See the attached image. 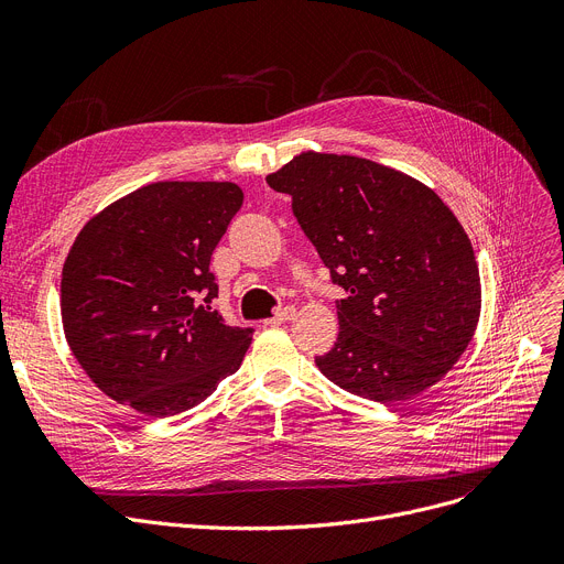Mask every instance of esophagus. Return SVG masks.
<instances>
[{"label": "esophagus", "mask_w": 564, "mask_h": 564, "mask_svg": "<svg viewBox=\"0 0 564 564\" xmlns=\"http://www.w3.org/2000/svg\"><path fill=\"white\" fill-rule=\"evenodd\" d=\"M294 315H297V308L294 306H283V308H279L270 319H264V324H283V322H290Z\"/></svg>", "instance_id": "34e87169"}]
</instances>
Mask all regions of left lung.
Listing matches in <instances>:
<instances>
[{
	"label": "left lung",
	"mask_w": 564,
	"mask_h": 564,
	"mask_svg": "<svg viewBox=\"0 0 564 564\" xmlns=\"http://www.w3.org/2000/svg\"><path fill=\"white\" fill-rule=\"evenodd\" d=\"M292 196L332 281L340 332L317 357L336 387L381 404L423 393L468 347L480 272L468 235L430 187L372 160L302 153L267 175Z\"/></svg>",
	"instance_id": "1"
}]
</instances>
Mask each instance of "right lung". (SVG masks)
Listing matches in <instances>:
<instances>
[{"label":"right lung","mask_w":564,"mask_h":564,"mask_svg":"<svg viewBox=\"0 0 564 564\" xmlns=\"http://www.w3.org/2000/svg\"><path fill=\"white\" fill-rule=\"evenodd\" d=\"M242 200L235 183H153L79 230L64 262L62 322L105 395L169 419L240 368L253 329L213 311L210 258Z\"/></svg>","instance_id":"add662e5"}]
</instances>
